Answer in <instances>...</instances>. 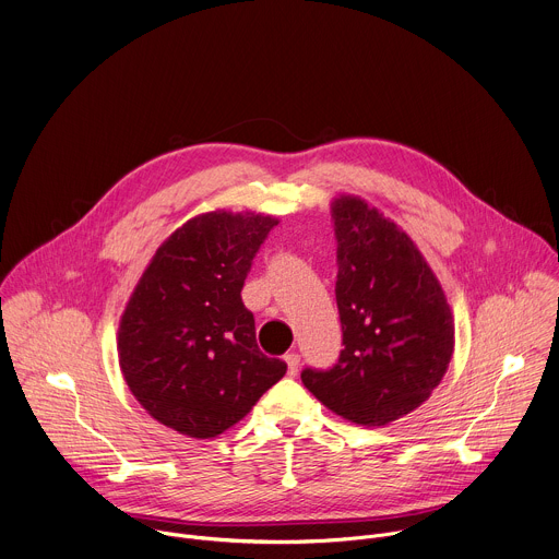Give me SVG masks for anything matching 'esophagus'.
Returning a JSON list of instances; mask_svg holds the SVG:
<instances>
[{
    "label": "esophagus",
    "mask_w": 559,
    "mask_h": 559,
    "mask_svg": "<svg viewBox=\"0 0 559 559\" xmlns=\"http://www.w3.org/2000/svg\"><path fill=\"white\" fill-rule=\"evenodd\" d=\"M285 362H287V373L296 376L298 373V365H300V356L296 352L285 354Z\"/></svg>",
    "instance_id": "34e87169"
}]
</instances>
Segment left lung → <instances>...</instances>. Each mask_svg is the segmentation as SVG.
I'll list each match as a JSON object with an SVG mask.
<instances>
[{"label":"left lung","instance_id":"8db88e82","mask_svg":"<svg viewBox=\"0 0 559 559\" xmlns=\"http://www.w3.org/2000/svg\"><path fill=\"white\" fill-rule=\"evenodd\" d=\"M338 241V362L305 369L302 384L336 416L382 427L418 409L455 349L444 289L412 236L354 194L332 203Z\"/></svg>","mask_w":559,"mask_h":559}]
</instances>
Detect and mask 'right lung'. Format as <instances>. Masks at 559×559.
Masks as SVG:
<instances>
[{"label":"right lung","mask_w":559,"mask_h":559,"mask_svg":"<svg viewBox=\"0 0 559 559\" xmlns=\"http://www.w3.org/2000/svg\"><path fill=\"white\" fill-rule=\"evenodd\" d=\"M272 214L214 210L175 229L143 270L119 321L117 352L136 403L188 438L243 420L287 365L257 345L241 289Z\"/></svg>","instance_id":"right-lung-1"}]
</instances>
